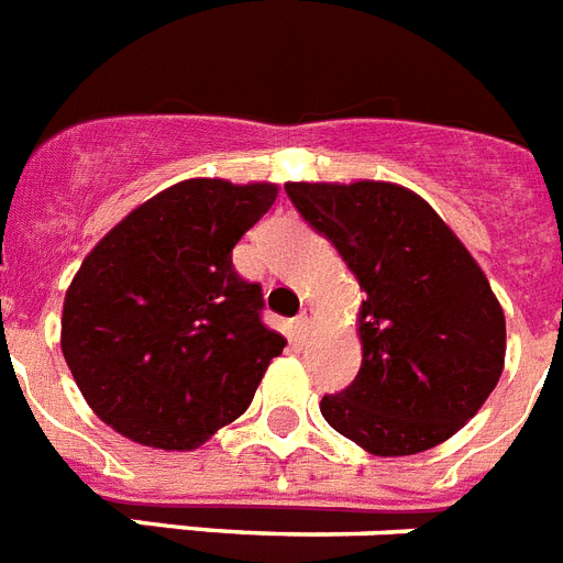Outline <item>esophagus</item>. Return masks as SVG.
<instances>
[{
  "label": "esophagus",
  "instance_id": "obj_1",
  "mask_svg": "<svg viewBox=\"0 0 563 563\" xmlns=\"http://www.w3.org/2000/svg\"><path fill=\"white\" fill-rule=\"evenodd\" d=\"M295 323H297V332L309 334L311 325H314V309H309V306H306V309L300 311V314H297Z\"/></svg>",
  "mask_w": 563,
  "mask_h": 563
}]
</instances>
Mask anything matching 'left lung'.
I'll use <instances>...</instances> for the list:
<instances>
[{
	"mask_svg": "<svg viewBox=\"0 0 563 563\" xmlns=\"http://www.w3.org/2000/svg\"><path fill=\"white\" fill-rule=\"evenodd\" d=\"M366 291L361 372L323 395L325 423L372 455L432 450L498 386L507 323L486 274L423 197L395 183H286Z\"/></svg>",
	"mask_w": 563,
	"mask_h": 563,
	"instance_id": "obj_1",
	"label": "left lung"
}]
</instances>
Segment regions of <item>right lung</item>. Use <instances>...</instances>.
<instances>
[{"label":"right lung","instance_id":"add662e5","mask_svg":"<svg viewBox=\"0 0 563 563\" xmlns=\"http://www.w3.org/2000/svg\"><path fill=\"white\" fill-rule=\"evenodd\" d=\"M274 183L183 179L113 225L63 306V354L99 420L154 450H197L249 409L286 338L231 249Z\"/></svg>","mask_w":563,"mask_h":563}]
</instances>
